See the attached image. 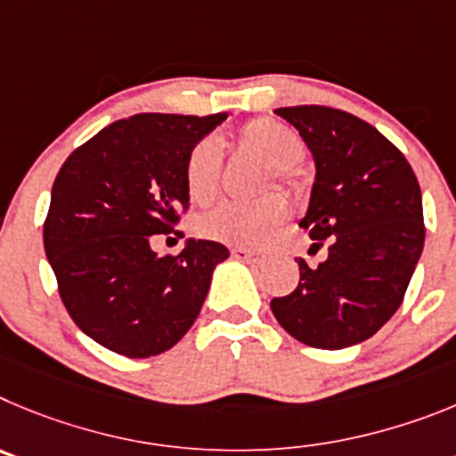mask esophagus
<instances>
[{"mask_svg": "<svg viewBox=\"0 0 456 456\" xmlns=\"http://www.w3.org/2000/svg\"><path fill=\"white\" fill-rule=\"evenodd\" d=\"M232 254L236 258H245V261H248V258L258 256L256 249H249V248H232Z\"/></svg>", "mask_w": 456, "mask_h": 456, "instance_id": "1", "label": "esophagus"}]
</instances>
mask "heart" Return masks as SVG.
I'll return each mask as SVG.
<instances>
[{"mask_svg": "<svg viewBox=\"0 0 456 456\" xmlns=\"http://www.w3.org/2000/svg\"><path fill=\"white\" fill-rule=\"evenodd\" d=\"M238 145L270 166L274 182L295 188L299 182L297 163L305 157V141L293 126L270 118L248 122L238 131ZM223 175V151L218 138H200L183 163V183L195 204H208L218 198ZM265 188H270V183ZM289 204L281 195H268L254 204H220L198 220V233L218 243L256 248L284 223Z\"/></svg>", "mask_w": 456, "mask_h": 456, "instance_id": "obj_1", "label": "heart"}]
</instances>
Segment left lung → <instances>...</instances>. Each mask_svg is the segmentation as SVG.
Instances as JSON below:
<instances>
[{
  "label": "left lung",
  "mask_w": 456,
  "mask_h": 456,
  "mask_svg": "<svg viewBox=\"0 0 456 456\" xmlns=\"http://www.w3.org/2000/svg\"><path fill=\"white\" fill-rule=\"evenodd\" d=\"M274 113L314 154L299 227L314 245L330 238V256L318 268L297 258L299 284L270 309L299 343L343 350L377 334L404 299L425 243L420 186L404 154L366 120L315 104Z\"/></svg>",
  "instance_id": "1"
}]
</instances>
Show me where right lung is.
<instances>
[{
    "instance_id": "right-lung-1",
    "label": "right lung",
    "mask_w": 456,
    "mask_h": 456,
    "mask_svg": "<svg viewBox=\"0 0 456 456\" xmlns=\"http://www.w3.org/2000/svg\"><path fill=\"white\" fill-rule=\"evenodd\" d=\"M227 113H138L77 147L52 186L45 254L77 327L129 359L161 354L200 315L213 268L229 256L216 240L188 238L172 256L151 249L188 211L183 163Z\"/></svg>"
}]
</instances>
